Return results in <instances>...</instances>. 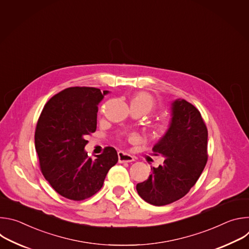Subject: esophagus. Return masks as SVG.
<instances>
[{"mask_svg": "<svg viewBox=\"0 0 249 249\" xmlns=\"http://www.w3.org/2000/svg\"><path fill=\"white\" fill-rule=\"evenodd\" d=\"M118 160L119 162H131V161H134V157L120 151L118 152Z\"/></svg>", "mask_w": 249, "mask_h": 249, "instance_id": "obj_1", "label": "esophagus"}]
</instances>
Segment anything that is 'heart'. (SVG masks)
<instances>
[{
	"mask_svg": "<svg viewBox=\"0 0 249 249\" xmlns=\"http://www.w3.org/2000/svg\"><path fill=\"white\" fill-rule=\"evenodd\" d=\"M131 104L139 106V107L143 109L146 113L152 111L156 106L155 99L151 94L147 92H139L135 94L131 99ZM153 129L156 133H161L163 127L161 125H156L153 127Z\"/></svg>",
	"mask_w": 249,
	"mask_h": 249,
	"instance_id": "heart-1",
	"label": "heart"
}]
</instances>
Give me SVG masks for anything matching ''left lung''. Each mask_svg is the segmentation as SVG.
Instances as JSON below:
<instances>
[{
    "instance_id": "8db88e82",
    "label": "left lung",
    "mask_w": 249,
    "mask_h": 249,
    "mask_svg": "<svg viewBox=\"0 0 249 249\" xmlns=\"http://www.w3.org/2000/svg\"><path fill=\"white\" fill-rule=\"evenodd\" d=\"M171 118L165 134L154 146L163 164L136 189L140 197L155 206L179 200L195 185L207 163L208 130L199 110L178 98L171 102Z\"/></svg>"
}]
</instances>
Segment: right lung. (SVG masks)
<instances>
[{
	"label": "right lung",
	"instance_id": "1",
	"mask_svg": "<svg viewBox=\"0 0 249 249\" xmlns=\"http://www.w3.org/2000/svg\"><path fill=\"white\" fill-rule=\"evenodd\" d=\"M108 92L68 88L48 100L38 119L34 142L42 174L57 193L70 200H85L98 192L118 161L112 147L95 159L85 151L87 135L96 130L97 105Z\"/></svg>",
	"mask_w": 249,
	"mask_h": 249
}]
</instances>
